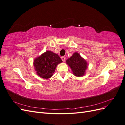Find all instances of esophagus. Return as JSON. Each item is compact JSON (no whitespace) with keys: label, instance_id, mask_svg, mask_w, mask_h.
<instances>
[{"label":"esophagus","instance_id":"1","mask_svg":"<svg viewBox=\"0 0 125 125\" xmlns=\"http://www.w3.org/2000/svg\"><path fill=\"white\" fill-rule=\"evenodd\" d=\"M62 61L64 62H65V60H66V58H65V57H62Z\"/></svg>","mask_w":125,"mask_h":125}]
</instances>
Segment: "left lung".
<instances>
[{"label": "left lung", "instance_id": "left-lung-1", "mask_svg": "<svg viewBox=\"0 0 125 125\" xmlns=\"http://www.w3.org/2000/svg\"><path fill=\"white\" fill-rule=\"evenodd\" d=\"M68 64L76 77H82L85 73V70L88 68V63L77 52L73 53L71 57L66 60Z\"/></svg>", "mask_w": 125, "mask_h": 125}]
</instances>
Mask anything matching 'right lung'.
<instances>
[{"mask_svg":"<svg viewBox=\"0 0 125 125\" xmlns=\"http://www.w3.org/2000/svg\"><path fill=\"white\" fill-rule=\"evenodd\" d=\"M62 62L57 54L46 51L34 59L33 65L37 75L42 78L48 79L53 75L58 64Z\"/></svg>","mask_w":125,"mask_h":125,"instance_id":"obj_1","label":"right lung"}]
</instances>
